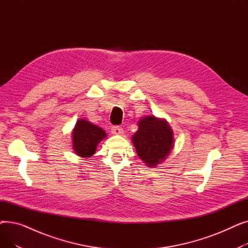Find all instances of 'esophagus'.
<instances>
[{
	"mask_svg": "<svg viewBox=\"0 0 248 248\" xmlns=\"http://www.w3.org/2000/svg\"><path fill=\"white\" fill-rule=\"evenodd\" d=\"M111 133L113 135H123L124 134V129H123V127H121L119 125H113L111 127Z\"/></svg>",
	"mask_w": 248,
	"mask_h": 248,
	"instance_id": "esophagus-1",
	"label": "esophagus"
}]
</instances>
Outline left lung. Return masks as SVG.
<instances>
[{
	"label": "left lung",
	"mask_w": 248,
	"mask_h": 248,
	"mask_svg": "<svg viewBox=\"0 0 248 248\" xmlns=\"http://www.w3.org/2000/svg\"><path fill=\"white\" fill-rule=\"evenodd\" d=\"M132 140L137 154L149 167L162 163L174 147V133L165 120L154 115L142 117Z\"/></svg>",
	"instance_id": "left-lung-1"
}]
</instances>
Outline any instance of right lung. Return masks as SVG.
<instances>
[{
	"label": "right lung",
	"mask_w": 248,
	"mask_h": 248,
	"mask_svg": "<svg viewBox=\"0 0 248 248\" xmlns=\"http://www.w3.org/2000/svg\"><path fill=\"white\" fill-rule=\"evenodd\" d=\"M106 137L102 128L85 120H78L72 132L73 150L79 157L89 158L94 155L97 145Z\"/></svg>",
	"instance_id": "add662e5"
}]
</instances>
